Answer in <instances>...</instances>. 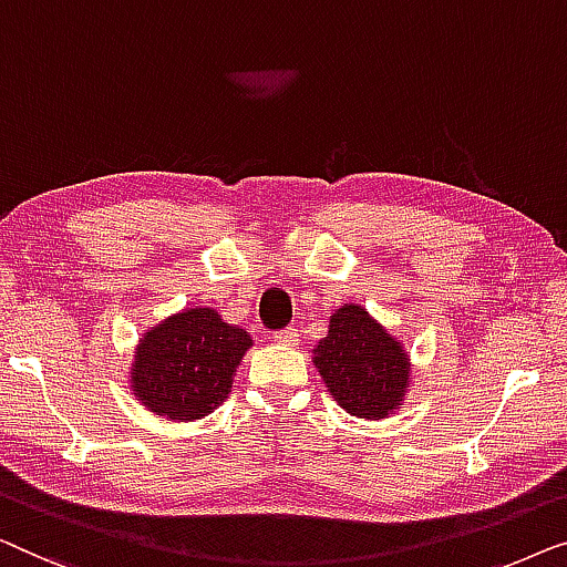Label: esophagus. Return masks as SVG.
<instances>
[{"instance_id":"esophagus-1","label":"esophagus","mask_w":567,"mask_h":567,"mask_svg":"<svg viewBox=\"0 0 567 567\" xmlns=\"http://www.w3.org/2000/svg\"><path fill=\"white\" fill-rule=\"evenodd\" d=\"M272 341H277V344H282V347H292L295 341H298V331H295L292 326H287V329H280V331H272Z\"/></svg>"}]
</instances>
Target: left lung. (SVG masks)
<instances>
[{
    "mask_svg": "<svg viewBox=\"0 0 567 567\" xmlns=\"http://www.w3.org/2000/svg\"><path fill=\"white\" fill-rule=\"evenodd\" d=\"M313 364L333 401L357 419H388L411 385L409 352L357 302H344L331 316Z\"/></svg>",
    "mask_w": 567,
    "mask_h": 567,
    "instance_id": "1",
    "label": "left lung"
}]
</instances>
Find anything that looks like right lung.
<instances>
[{
    "label": "right lung",
    "mask_w": 567,
    "mask_h": 567,
    "mask_svg": "<svg viewBox=\"0 0 567 567\" xmlns=\"http://www.w3.org/2000/svg\"><path fill=\"white\" fill-rule=\"evenodd\" d=\"M251 337L213 308H187L143 333L131 390L156 416L195 421L213 413L234 388Z\"/></svg>",
    "instance_id": "right-lung-1"
}]
</instances>
